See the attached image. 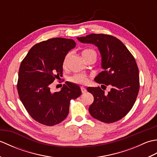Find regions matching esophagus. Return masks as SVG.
<instances>
[{"label":"esophagus","instance_id":"34e87169","mask_svg":"<svg viewBox=\"0 0 157 157\" xmlns=\"http://www.w3.org/2000/svg\"><path fill=\"white\" fill-rule=\"evenodd\" d=\"M81 90H82V92L83 93V94H84V93H86V91H87V90H86L84 87H81Z\"/></svg>","mask_w":157,"mask_h":157}]
</instances>
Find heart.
<instances>
[{"instance_id": "obj_1", "label": "heart", "mask_w": 157, "mask_h": 157, "mask_svg": "<svg viewBox=\"0 0 157 157\" xmlns=\"http://www.w3.org/2000/svg\"><path fill=\"white\" fill-rule=\"evenodd\" d=\"M90 54H94L96 55L95 52L92 49H85L82 51V55L84 58L86 56ZM70 57V54H67L65 57L64 58L63 62V67H66L67 65L68 61ZM69 80L73 83H75L77 84H80V85H85L88 82V77L86 74H83V73H78V74H75L69 78Z\"/></svg>"}]
</instances>
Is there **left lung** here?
I'll list each match as a JSON object with an SVG mask.
<instances>
[{"label":"left lung","instance_id":"obj_1","mask_svg":"<svg viewBox=\"0 0 157 157\" xmlns=\"http://www.w3.org/2000/svg\"><path fill=\"white\" fill-rule=\"evenodd\" d=\"M78 40L98 48L104 71L94 80L105 88H111L108 94L100 87L87 88L94 96L89 112L102 122L117 121L132 109L138 94L139 70L134 56L121 40L111 35L92 34Z\"/></svg>","mask_w":157,"mask_h":157}]
</instances>
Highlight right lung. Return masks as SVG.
Here are the masks:
<instances>
[{"instance_id":"add662e5","label":"right lung","mask_w":157,"mask_h":157,"mask_svg":"<svg viewBox=\"0 0 157 157\" xmlns=\"http://www.w3.org/2000/svg\"><path fill=\"white\" fill-rule=\"evenodd\" d=\"M73 40L54 38L32 46L19 70L17 91L29 115L41 124L52 126L68 115L70 101L82 94L79 86L66 82L61 91L52 93L51 85L63 75V62Z\"/></svg>"}]
</instances>
